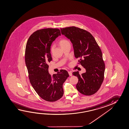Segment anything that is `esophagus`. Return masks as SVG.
<instances>
[{
  "mask_svg": "<svg viewBox=\"0 0 129 129\" xmlns=\"http://www.w3.org/2000/svg\"><path fill=\"white\" fill-rule=\"evenodd\" d=\"M68 73L69 74L70 76H72V73L71 72L68 71Z\"/></svg>",
  "mask_w": 129,
  "mask_h": 129,
  "instance_id": "1",
  "label": "esophagus"
}]
</instances>
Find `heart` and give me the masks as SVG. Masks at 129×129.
I'll list each match as a JSON object with an SVG mask.
<instances>
[{
  "label": "heart",
  "instance_id": "heart-1",
  "mask_svg": "<svg viewBox=\"0 0 129 129\" xmlns=\"http://www.w3.org/2000/svg\"><path fill=\"white\" fill-rule=\"evenodd\" d=\"M59 45L60 46V47L63 48L64 47H65L66 46L68 45H70V42L67 39H60L59 42ZM54 48V45H52L51 47V49H50V51L51 53L53 51V49Z\"/></svg>",
  "mask_w": 129,
  "mask_h": 129
}]
</instances>
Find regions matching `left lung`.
Wrapping results in <instances>:
<instances>
[{
    "label": "left lung",
    "instance_id": "8db88e82",
    "mask_svg": "<svg viewBox=\"0 0 129 129\" xmlns=\"http://www.w3.org/2000/svg\"><path fill=\"white\" fill-rule=\"evenodd\" d=\"M60 30L73 43L75 57L79 59L78 64L86 70L82 75L78 71L72 74L78 78L77 89L86 95L94 94L104 80L105 66L100 47L92 35L85 29L71 26L60 28Z\"/></svg>",
    "mask_w": 129,
    "mask_h": 129
}]
</instances>
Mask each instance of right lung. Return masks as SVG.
<instances>
[{
  "label": "right lung",
  "instance_id": "add662e5",
  "mask_svg": "<svg viewBox=\"0 0 129 129\" xmlns=\"http://www.w3.org/2000/svg\"><path fill=\"white\" fill-rule=\"evenodd\" d=\"M60 35V30L56 28L38 29L29 37L25 50L31 84L41 98L49 102H55L63 96V84L69 77L66 70H60L53 75L48 73V63L52 60L51 43Z\"/></svg>",
  "mask_w": 129,
  "mask_h": 129
}]
</instances>
